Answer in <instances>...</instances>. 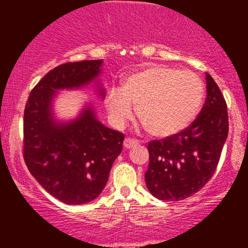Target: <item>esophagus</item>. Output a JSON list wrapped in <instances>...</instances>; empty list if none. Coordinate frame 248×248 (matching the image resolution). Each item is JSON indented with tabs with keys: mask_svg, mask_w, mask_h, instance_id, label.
I'll list each match as a JSON object with an SVG mask.
<instances>
[{
	"mask_svg": "<svg viewBox=\"0 0 248 248\" xmlns=\"http://www.w3.org/2000/svg\"><path fill=\"white\" fill-rule=\"evenodd\" d=\"M138 145V141H137L136 139H131V138H126L124 141V146L126 147V149H131V147L133 146H137Z\"/></svg>",
	"mask_w": 248,
	"mask_h": 248,
	"instance_id": "esophagus-1",
	"label": "esophagus"
}]
</instances>
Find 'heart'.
<instances>
[{"label": "heart", "instance_id": "1", "mask_svg": "<svg viewBox=\"0 0 248 248\" xmlns=\"http://www.w3.org/2000/svg\"><path fill=\"white\" fill-rule=\"evenodd\" d=\"M204 85L191 71L149 64L129 74L120 87H111L106 98L112 124L122 127L134 112L154 136L166 138L193 122L201 109Z\"/></svg>", "mask_w": 248, "mask_h": 248}]
</instances>
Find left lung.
Instances as JSON below:
<instances>
[{"mask_svg":"<svg viewBox=\"0 0 248 248\" xmlns=\"http://www.w3.org/2000/svg\"><path fill=\"white\" fill-rule=\"evenodd\" d=\"M206 101L193 124L179 134L147 145L145 182L159 201L179 202L193 196L214 175L228 137L227 104L206 73Z\"/></svg>","mask_w":248,"mask_h":248,"instance_id":"1","label":"left lung"}]
</instances>
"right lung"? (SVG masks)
Returning <instances> with one entry per match:
<instances>
[{
	"label": "right lung",
	"instance_id": "1",
	"mask_svg": "<svg viewBox=\"0 0 248 248\" xmlns=\"http://www.w3.org/2000/svg\"><path fill=\"white\" fill-rule=\"evenodd\" d=\"M102 67L103 60L56 67L34 86L25 108V163L47 193L64 204L80 205L96 199L122 151L124 134L97 119L92 102H85L71 120H59L54 109L62 90L90 86L104 98Z\"/></svg>",
	"mask_w": 248,
	"mask_h": 248
}]
</instances>
